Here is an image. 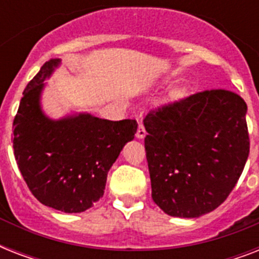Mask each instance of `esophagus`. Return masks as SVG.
Here are the masks:
<instances>
[{"instance_id": "1", "label": "esophagus", "mask_w": 259, "mask_h": 259, "mask_svg": "<svg viewBox=\"0 0 259 259\" xmlns=\"http://www.w3.org/2000/svg\"><path fill=\"white\" fill-rule=\"evenodd\" d=\"M137 138H140V140H142V138H145L146 136V130L145 127H144V125L142 123H140V126H138V130H137Z\"/></svg>"}]
</instances>
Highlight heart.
Returning <instances> with one entry per match:
<instances>
[{
    "label": "heart",
    "mask_w": 259,
    "mask_h": 259,
    "mask_svg": "<svg viewBox=\"0 0 259 259\" xmlns=\"http://www.w3.org/2000/svg\"><path fill=\"white\" fill-rule=\"evenodd\" d=\"M187 94H188V87L184 86V84H175L165 93L164 102L165 103H173V102L181 101L183 98L187 97Z\"/></svg>",
    "instance_id": "1"
}]
</instances>
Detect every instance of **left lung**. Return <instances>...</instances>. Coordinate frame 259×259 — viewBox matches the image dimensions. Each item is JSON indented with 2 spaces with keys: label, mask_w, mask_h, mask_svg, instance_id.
Listing matches in <instances>:
<instances>
[{
  "label": "left lung",
  "mask_w": 259,
  "mask_h": 259,
  "mask_svg": "<svg viewBox=\"0 0 259 259\" xmlns=\"http://www.w3.org/2000/svg\"><path fill=\"white\" fill-rule=\"evenodd\" d=\"M246 113L239 95L211 90L146 115L152 199L164 212L199 218L227 199L249 157Z\"/></svg>",
  "instance_id": "obj_1"
}]
</instances>
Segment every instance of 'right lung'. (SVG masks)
Segmentation results:
<instances>
[{
  "instance_id": "add662e5",
  "label": "right lung",
  "mask_w": 259,
  "mask_h": 259,
  "mask_svg": "<svg viewBox=\"0 0 259 259\" xmlns=\"http://www.w3.org/2000/svg\"><path fill=\"white\" fill-rule=\"evenodd\" d=\"M60 66L62 59L48 60L24 90L13 122V149L18 169L40 203L78 213L103 196L107 173L133 141L138 125L86 111L51 118L41 98L46 80Z\"/></svg>"
}]
</instances>
